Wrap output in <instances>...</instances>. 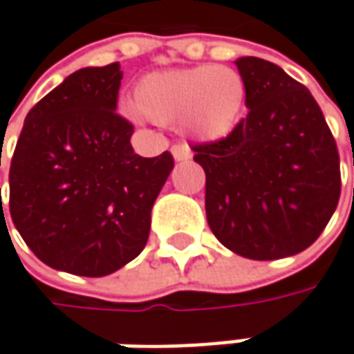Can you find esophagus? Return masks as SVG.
Instances as JSON below:
<instances>
[{"instance_id": "esophagus-1", "label": "esophagus", "mask_w": 354, "mask_h": 354, "mask_svg": "<svg viewBox=\"0 0 354 354\" xmlns=\"http://www.w3.org/2000/svg\"><path fill=\"white\" fill-rule=\"evenodd\" d=\"M172 156H174V160H190L192 158V150L186 146V144H174L172 146Z\"/></svg>"}]
</instances>
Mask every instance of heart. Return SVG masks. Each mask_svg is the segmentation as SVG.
Here are the masks:
<instances>
[{
    "instance_id": "1",
    "label": "heart",
    "mask_w": 354,
    "mask_h": 354,
    "mask_svg": "<svg viewBox=\"0 0 354 354\" xmlns=\"http://www.w3.org/2000/svg\"><path fill=\"white\" fill-rule=\"evenodd\" d=\"M244 100L242 75L226 66L150 73L134 90L140 114L158 124H180L186 134L202 142L230 134L242 118Z\"/></svg>"
}]
</instances>
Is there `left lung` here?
Wrapping results in <instances>:
<instances>
[{
	"instance_id": "1",
	"label": "left lung",
	"mask_w": 354,
	"mask_h": 354,
	"mask_svg": "<svg viewBox=\"0 0 354 354\" xmlns=\"http://www.w3.org/2000/svg\"><path fill=\"white\" fill-rule=\"evenodd\" d=\"M248 114L218 142L200 144L206 218L244 259L299 254L321 236L341 196L339 150L313 94L282 68L239 57Z\"/></svg>"
}]
</instances>
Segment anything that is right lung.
<instances>
[{"label":"right lung","instance_id":"obj_1","mask_svg":"<svg viewBox=\"0 0 354 354\" xmlns=\"http://www.w3.org/2000/svg\"><path fill=\"white\" fill-rule=\"evenodd\" d=\"M120 64L68 75L26 115L10 168L11 220L55 270L106 277L134 260L174 158L134 154L115 114ZM1 192V190H0Z\"/></svg>","mask_w":354,"mask_h":354}]
</instances>
